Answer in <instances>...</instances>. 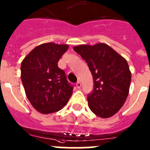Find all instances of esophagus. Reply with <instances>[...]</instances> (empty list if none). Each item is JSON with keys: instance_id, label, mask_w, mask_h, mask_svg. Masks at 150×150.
I'll return each instance as SVG.
<instances>
[{"instance_id": "esophagus-1", "label": "esophagus", "mask_w": 150, "mask_h": 150, "mask_svg": "<svg viewBox=\"0 0 150 150\" xmlns=\"http://www.w3.org/2000/svg\"><path fill=\"white\" fill-rule=\"evenodd\" d=\"M76 87L78 89H80L81 87V83L80 81H78L76 83Z\"/></svg>"}]
</instances>
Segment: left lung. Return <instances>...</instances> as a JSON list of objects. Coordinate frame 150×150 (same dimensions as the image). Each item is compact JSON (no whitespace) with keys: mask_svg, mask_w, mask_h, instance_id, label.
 <instances>
[{"mask_svg":"<svg viewBox=\"0 0 150 150\" xmlns=\"http://www.w3.org/2000/svg\"><path fill=\"white\" fill-rule=\"evenodd\" d=\"M73 49L87 62L93 78V90L87 96L89 108L101 118L112 117L129 95L132 74L127 61L105 43Z\"/></svg>","mask_w":150,"mask_h":150,"instance_id":"left-lung-1","label":"left lung"}]
</instances>
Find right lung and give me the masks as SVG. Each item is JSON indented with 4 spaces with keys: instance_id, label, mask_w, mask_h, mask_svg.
I'll return each mask as SVG.
<instances>
[{
    "instance_id": "obj_1",
    "label": "right lung",
    "mask_w": 150,
    "mask_h": 150,
    "mask_svg": "<svg viewBox=\"0 0 150 150\" xmlns=\"http://www.w3.org/2000/svg\"><path fill=\"white\" fill-rule=\"evenodd\" d=\"M68 48L66 44L44 43L33 48L21 62V78L27 98L41 114L61 110L72 96L73 86L57 66Z\"/></svg>"
}]
</instances>
